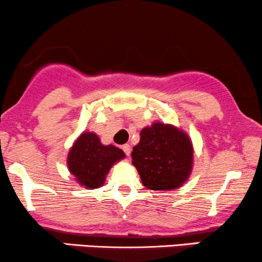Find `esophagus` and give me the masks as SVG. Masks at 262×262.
<instances>
[{
    "mask_svg": "<svg viewBox=\"0 0 262 262\" xmlns=\"http://www.w3.org/2000/svg\"><path fill=\"white\" fill-rule=\"evenodd\" d=\"M123 150H124V152L126 154L127 156H130V154H131V145L130 144H124L123 145Z\"/></svg>",
    "mask_w": 262,
    "mask_h": 262,
    "instance_id": "34e87169",
    "label": "esophagus"
}]
</instances>
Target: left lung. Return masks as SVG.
<instances>
[{"label": "left lung", "mask_w": 262, "mask_h": 262, "mask_svg": "<svg viewBox=\"0 0 262 262\" xmlns=\"http://www.w3.org/2000/svg\"><path fill=\"white\" fill-rule=\"evenodd\" d=\"M142 184L154 191H170L187 181L192 171L193 146L188 135L170 124L154 123L141 131L131 154Z\"/></svg>", "instance_id": "obj_1"}]
</instances>
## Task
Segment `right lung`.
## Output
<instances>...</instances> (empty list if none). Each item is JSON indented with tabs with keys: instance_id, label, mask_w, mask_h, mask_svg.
<instances>
[{
	"instance_id": "right-lung-1",
	"label": "right lung",
	"mask_w": 262,
	"mask_h": 262,
	"mask_svg": "<svg viewBox=\"0 0 262 262\" xmlns=\"http://www.w3.org/2000/svg\"><path fill=\"white\" fill-rule=\"evenodd\" d=\"M125 154L112 144L103 145L98 135L84 131L75 141L68 154V168L81 186L99 188L114 163L123 160Z\"/></svg>"
}]
</instances>
